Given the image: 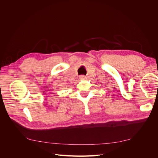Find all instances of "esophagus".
Masks as SVG:
<instances>
[{
    "mask_svg": "<svg viewBox=\"0 0 158 158\" xmlns=\"http://www.w3.org/2000/svg\"><path fill=\"white\" fill-rule=\"evenodd\" d=\"M80 80H85V76L84 75H81V76H80Z\"/></svg>",
    "mask_w": 158,
    "mask_h": 158,
    "instance_id": "esophagus-1",
    "label": "esophagus"
}]
</instances>
